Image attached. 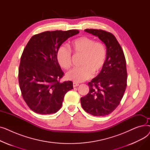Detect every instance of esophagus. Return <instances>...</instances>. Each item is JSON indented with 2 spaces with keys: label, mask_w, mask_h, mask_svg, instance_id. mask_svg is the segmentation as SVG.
Wrapping results in <instances>:
<instances>
[{
  "label": "esophagus",
  "mask_w": 150,
  "mask_h": 150,
  "mask_svg": "<svg viewBox=\"0 0 150 150\" xmlns=\"http://www.w3.org/2000/svg\"><path fill=\"white\" fill-rule=\"evenodd\" d=\"M79 86V84L78 83H76V82H74L73 83V86H74V88H76V87H77V86Z\"/></svg>",
  "instance_id": "1"
}]
</instances>
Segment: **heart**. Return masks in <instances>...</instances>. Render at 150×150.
Listing matches in <instances>:
<instances>
[{
    "mask_svg": "<svg viewBox=\"0 0 150 150\" xmlns=\"http://www.w3.org/2000/svg\"><path fill=\"white\" fill-rule=\"evenodd\" d=\"M70 50L61 45L57 52V58L59 66L64 69H70L72 65V53L81 55L80 67L70 70L66 74L67 79L74 82H82L94 74H98L103 68L106 61V49L100 42H95L87 36L77 38L69 44Z\"/></svg>",
    "mask_w": 150,
    "mask_h": 150,
    "instance_id": "obj_1",
    "label": "heart"
}]
</instances>
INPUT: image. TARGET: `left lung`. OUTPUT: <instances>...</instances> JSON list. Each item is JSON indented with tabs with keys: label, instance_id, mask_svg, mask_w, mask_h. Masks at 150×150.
Instances as JSON below:
<instances>
[{
	"label": "left lung",
	"instance_id": "1",
	"mask_svg": "<svg viewBox=\"0 0 150 150\" xmlns=\"http://www.w3.org/2000/svg\"><path fill=\"white\" fill-rule=\"evenodd\" d=\"M98 37L106 47V61L100 74L88 83L89 92L81 98L84 111L93 116H105L119 106L127 85L126 59L115 37L105 30L86 29Z\"/></svg>",
	"mask_w": 150,
	"mask_h": 150
}]
</instances>
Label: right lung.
<instances>
[{"label":"right lung","instance_id":"1","mask_svg":"<svg viewBox=\"0 0 150 150\" xmlns=\"http://www.w3.org/2000/svg\"><path fill=\"white\" fill-rule=\"evenodd\" d=\"M78 33L76 30L47 31L31 37L25 46L19 68V84L23 100L33 112H57L65 94L73 89L71 81L59 82L64 72L57 52L63 42Z\"/></svg>","mask_w":150,"mask_h":150}]
</instances>
